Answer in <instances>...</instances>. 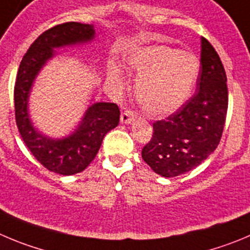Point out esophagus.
I'll return each instance as SVG.
<instances>
[{"mask_svg":"<svg viewBox=\"0 0 250 250\" xmlns=\"http://www.w3.org/2000/svg\"><path fill=\"white\" fill-rule=\"evenodd\" d=\"M137 117V113L134 111H130V109H125L121 114V122L122 123H130L134 118Z\"/></svg>","mask_w":250,"mask_h":250,"instance_id":"34e87169","label":"esophagus"}]
</instances>
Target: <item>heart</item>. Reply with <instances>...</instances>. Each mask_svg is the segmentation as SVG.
Masks as SVG:
<instances>
[{
  "instance_id": "1",
  "label": "heart",
  "mask_w": 250,
  "mask_h": 250,
  "mask_svg": "<svg viewBox=\"0 0 250 250\" xmlns=\"http://www.w3.org/2000/svg\"><path fill=\"white\" fill-rule=\"evenodd\" d=\"M128 66L137 74L136 100L151 118L167 117L190 97L200 71L195 54L167 45H150L130 51ZM109 78L120 80L121 70L109 69Z\"/></svg>"
}]
</instances>
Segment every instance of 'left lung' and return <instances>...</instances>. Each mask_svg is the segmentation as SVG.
<instances>
[{"instance_id":"8db88e82","label":"left lung","mask_w":250,"mask_h":250,"mask_svg":"<svg viewBox=\"0 0 250 250\" xmlns=\"http://www.w3.org/2000/svg\"><path fill=\"white\" fill-rule=\"evenodd\" d=\"M201 70L197 91L178 111L153 123V136L142 158L164 178H175L199 167L220 144L228 108L227 76L220 57L201 38Z\"/></svg>"}]
</instances>
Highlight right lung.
<instances>
[{"label": "right lung", "instance_id": "obj_1", "mask_svg": "<svg viewBox=\"0 0 250 250\" xmlns=\"http://www.w3.org/2000/svg\"><path fill=\"white\" fill-rule=\"evenodd\" d=\"M95 37L92 24L66 22L45 30L32 43L23 57L15 85L16 123L34 158L53 172L74 175L81 172L95 159L107 132L117 127L120 108L111 102H97L86 111L75 132L62 139L43 136L33 127L28 113L29 91L39 70L54 55V49L86 43Z\"/></svg>", "mask_w": 250, "mask_h": 250}]
</instances>
